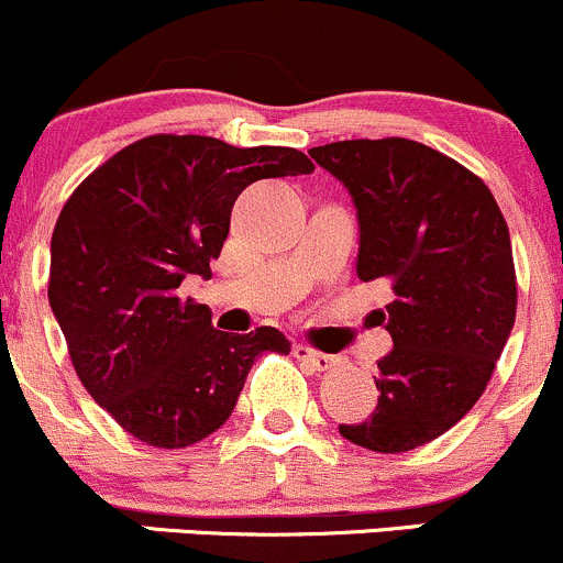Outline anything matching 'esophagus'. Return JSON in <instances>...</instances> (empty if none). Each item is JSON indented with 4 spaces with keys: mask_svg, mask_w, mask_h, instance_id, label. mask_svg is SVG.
Wrapping results in <instances>:
<instances>
[{
    "mask_svg": "<svg viewBox=\"0 0 563 563\" xmlns=\"http://www.w3.org/2000/svg\"><path fill=\"white\" fill-rule=\"evenodd\" d=\"M294 356H297V360L302 362V365H308L310 371H332V367L340 365L338 356L321 354V351L308 349V345H302V343L294 345Z\"/></svg>",
    "mask_w": 563,
    "mask_h": 563,
    "instance_id": "esophagus-1",
    "label": "esophagus"
}]
</instances>
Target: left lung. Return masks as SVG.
<instances>
[{
    "instance_id": "obj_1",
    "label": "left lung",
    "mask_w": 563,
    "mask_h": 563,
    "mask_svg": "<svg viewBox=\"0 0 563 563\" xmlns=\"http://www.w3.org/2000/svg\"><path fill=\"white\" fill-rule=\"evenodd\" d=\"M310 157L349 190L360 225L356 275L387 283L378 310L395 349L378 362V406L340 435L408 452L474 408L518 308L509 229L485 181L408 139L334 141Z\"/></svg>"
}]
</instances>
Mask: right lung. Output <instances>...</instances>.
<instances>
[{
	"label": "right lung",
	"mask_w": 563,
	"mask_h": 563,
	"mask_svg": "<svg viewBox=\"0 0 563 563\" xmlns=\"http://www.w3.org/2000/svg\"><path fill=\"white\" fill-rule=\"evenodd\" d=\"M313 172L288 146L240 150L209 135H150L76 187L51 236L48 302L78 378L130 435L163 450L231 417L253 360L288 354L286 334L212 327L181 302L187 275L212 277L231 209L258 179Z\"/></svg>",
	"instance_id": "obj_1"
}]
</instances>
